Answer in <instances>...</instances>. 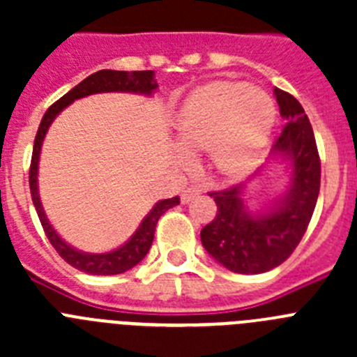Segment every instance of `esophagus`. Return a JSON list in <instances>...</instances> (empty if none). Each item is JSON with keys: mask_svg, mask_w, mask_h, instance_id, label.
Instances as JSON below:
<instances>
[{"mask_svg": "<svg viewBox=\"0 0 357 357\" xmlns=\"http://www.w3.org/2000/svg\"><path fill=\"white\" fill-rule=\"evenodd\" d=\"M198 195H202V188L200 185H191V188L184 189L181 195V202L182 204H189V202L193 200V198H197Z\"/></svg>", "mask_w": 357, "mask_h": 357, "instance_id": "obj_1", "label": "esophagus"}]
</instances>
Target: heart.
Instances as JSON below:
<instances>
[{
    "label": "heart",
    "mask_w": 357,
    "mask_h": 357,
    "mask_svg": "<svg viewBox=\"0 0 357 357\" xmlns=\"http://www.w3.org/2000/svg\"><path fill=\"white\" fill-rule=\"evenodd\" d=\"M275 105L245 82H213L195 91L176 116V137L185 150L213 151L225 172L248 168L266 144Z\"/></svg>",
    "instance_id": "b5f03b06"
}]
</instances>
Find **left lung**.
Returning a JSON list of instances; mask_svg holds the SVG:
<instances>
[{
	"label": "left lung",
	"instance_id": "8db88e82",
	"mask_svg": "<svg viewBox=\"0 0 357 357\" xmlns=\"http://www.w3.org/2000/svg\"><path fill=\"white\" fill-rule=\"evenodd\" d=\"M273 94L280 116L288 121L272 148V159H282L289 166L286 193L270 209L250 213L243 202L245 184L213 191L209 197L216 202V218L200 232L202 245L213 259L245 275L268 272L288 259L307 230L320 193L313 127L296 98L277 87Z\"/></svg>",
	"mask_w": 357,
	"mask_h": 357
}]
</instances>
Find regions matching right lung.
<instances>
[{
    "instance_id": "obj_1",
    "label": "right lung",
    "mask_w": 357,
    "mask_h": 357,
    "mask_svg": "<svg viewBox=\"0 0 357 357\" xmlns=\"http://www.w3.org/2000/svg\"><path fill=\"white\" fill-rule=\"evenodd\" d=\"M157 89V82L153 78V71H112V69H102V71L93 73L89 77L82 80L77 87H73L68 94L56 100L44 114L43 121L37 130L36 141H33V153H31V164H30V193L33 206H36L37 216L40 220L44 232L48 236L50 243L53 245L59 255L73 268H77L80 272L89 273V275H118V273H125L127 270L134 268L135 264L143 261L144 255L148 254L153 241V234H155V225L159 222V218L172 207L181 204V198L173 197L168 200L157 202L153 209L143 218L141 225L137 227L132 238L128 239L125 245H121L116 250L105 252V254H89V252H80L77 248H73L71 245L64 241L61 236L56 234V230L53 229L52 223L48 222V218L44 214L43 204L39 198V188H37V172H39V155L40 146L46 137L50 125L53 119L61 114V110H64L69 103L75 100L89 96V94L96 93H137L146 94L150 96L153 91Z\"/></svg>"
}]
</instances>
